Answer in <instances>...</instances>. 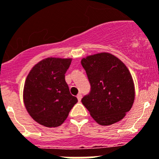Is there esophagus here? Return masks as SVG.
I'll list each match as a JSON object with an SVG mask.
<instances>
[{"instance_id":"34e87169","label":"esophagus","mask_w":159,"mask_h":159,"mask_svg":"<svg viewBox=\"0 0 159 159\" xmlns=\"http://www.w3.org/2000/svg\"><path fill=\"white\" fill-rule=\"evenodd\" d=\"M81 98H82V96H81V93H78V94L77 95V98H78V102H80V101L81 100Z\"/></svg>"}]
</instances>
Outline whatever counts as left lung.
Returning <instances> with one entry per match:
<instances>
[{
  "instance_id": "obj_1",
  "label": "left lung",
  "mask_w": 159,
  "mask_h": 159,
  "mask_svg": "<svg viewBox=\"0 0 159 159\" xmlns=\"http://www.w3.org/2000/svg\"><path fill=\"white\" fill-rule=\"evenodd\" d=\"M91 85L81 99L91 117L101 125L121 121L134 102L133 78L119 58L110 53L89 55L81 61Z\"/></svg>"
}]
</instances>
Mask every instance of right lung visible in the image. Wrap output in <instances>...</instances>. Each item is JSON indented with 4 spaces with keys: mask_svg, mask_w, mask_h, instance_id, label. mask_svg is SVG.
Instances as JSON below:
<instances>
[{
    "mask_svg": "<svg viewBox=\"0 0 159 159\" xmlns=\"http://www.w3.org/2000/svg\"><path fill=\"white\" fill-rule=\"evenodd\" d=\"M72 58L47 57L29 73L23 89L26 110L38 123L57 127L65 121L78 98L70 93L65 74Z\"/></svg>",
    "mask_w": 159,
    "mask_h": 159,
    "instance_id": "1",
    "label": "right lung"
}]
</instances>
